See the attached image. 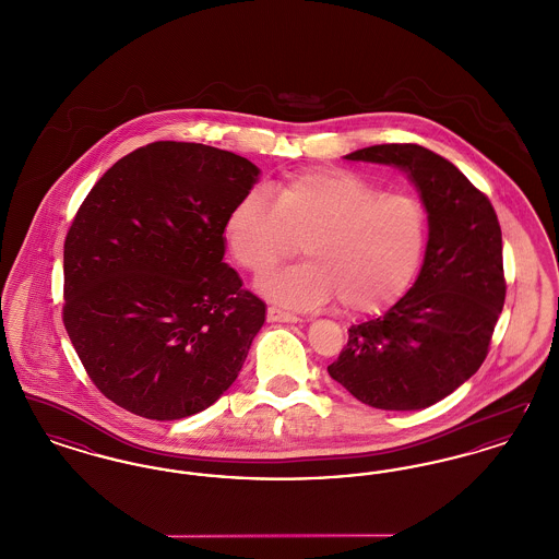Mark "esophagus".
<instances>
[{"label":"esophagus","mask_w":559,"mask_h":559,"mask_svg":"<svg viewBox=\"0 0 559 559\" xmlns=\"http://www.w3.org/2000/svg\"><path fill=\"white\" fill-rule=\"evenodd\" d=\"M267 322H297L299 317L289 314L285 310H278V308H267Z\"/></svg>","instance_id":"34e87169"}]
</instances>
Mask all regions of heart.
<instances>
[{
    "label": "heart",
    "mask_w": 559,
    "mask_h": 559,
    "mask_svg": "<svg viewBox=\"0 0 559 559\" xmlns=\"http://www.w3.org/2000/svg\"><path fill=\"white\" fill-rule=\"evenodd\" d=\"M426 205L349 169H310L251 188L224 222L233 260L262 276L301 242L308 262L260 281L267 299L310 310L331 299L354 314L392 306L408 289L427 247Z\"/></svg>",
    "instance_id": "b5f03b06"
}]
</instances>
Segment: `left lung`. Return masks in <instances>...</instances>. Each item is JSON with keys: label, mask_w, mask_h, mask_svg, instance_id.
Instances as JSON below:
<instances>
[{"label": "left lung", "mask_w": 559, "mask_h": 559, "mask_svg": "<svg viewBox=\"0 0 559 559\" xmlns=\"http://www.w3.org/2000/svg\"><path fill=\"white\" fill-rule=\"evenodd\" d=\"M346 159L406 171L429 239L415 285L383 317L352 324L326 371L369 406L419 411L463 385L488 354L506 304L501 226L488 197L419 144H377Z\"/></svg>", "instance_id": "left-lung-1"}]
</instances>
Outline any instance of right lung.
Returning a JSON list of instances; mask_svg holds the SVG:
<instances>
[{
    "mask_svg": "<svg viewBox=\"0 0 559 559\" xmlns=\"http://www.w3.org/2000/svg\"><path fill=\"white\" fill-rule=\"evenodd\" d=\"M258 176L235 153L163 140L117 160L81 203L62 322L117 406L174 421L235 383L266 304L224 262V222Z\"/></svg>",
    "mask_w": 559,
    "mask_h": 559,
    "instance_id": "add662e5",
    "label": "right lung"
}]
</instances>
